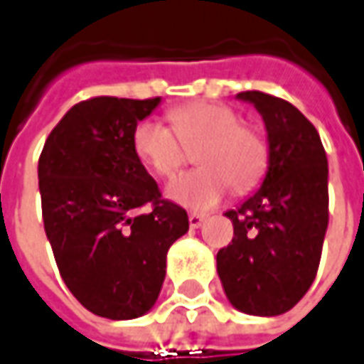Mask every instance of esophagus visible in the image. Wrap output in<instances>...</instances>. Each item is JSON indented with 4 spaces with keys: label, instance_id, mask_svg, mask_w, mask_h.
<instances>
[{
    "label": "esophagus",
    "instance_id": "34e87169",
    "mask_svg": "<svg viewBox=\"0 0 364 364\" xmlns=\"http://www.w3.org/2000/svg\"><path fill=\"white\" fill-rule=\"evenodd\" d=\"M205 217H207L205 213H195V211H193V213H189V225H191V229L201 227L203 221H205Z\"/></svg>",
    "mask_w": 364,
    "mask_h": 364
}]
</instances>
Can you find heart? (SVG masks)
Masks as SVG:
<instances>
[{
	"instance_id": "b5f03b06",
	"label": "heart",
	"mask_w": 364,
	"mask_h": 364,
	"mask_svg": "<svg viewBox=\"0 0 364 364\" xmlns=\"http://www.w3.org/2000/svg\"><path fill=\"white\" fill-rule=\"evenodd\" d=\"M171 127L143 119L131 143L139 161L161 179H171L195 150L201 167L169 185V197L191 209H207L235 193L253 189L269 167V143L259 131L241 123L239 113L223 103L191 101L169 111Z\"/></svg>"
}]
</instances>
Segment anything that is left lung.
Instances as JSON below:
<instances>
[{
    "label": "left lung",
    "instance_id": "obj_1",
    "mask_svg": "<svg viewBox=\"0 0 364 364\" xmlns=\"http://www.w3.org/2000/svg\"><path fill=\"white\" fill-rule=\"evenodd\" d=\"M263 115L269 171L261 189L227 211L231 243L217 253L227 299L247 315H283L317 277L328 225L327 153L295 105L263 91H241Z\"/></svg>",
    "mask_w": 364,
    "mask_h": 364
}]
</instances>
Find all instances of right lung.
Instances as JSON below:
<instances>
[{
    "mask_svg": "<svg viewBox=\"0 0 364 364\" xmlns=\"http://www.w3.org/2000/svg\"><path fill=\"white\" fill-rule=\"evenodd\" d=\"M159 101H79L39 155L43 227L59 275L87 311L113 321L155 305L167 251L189 231L187 211L163 199L131 143Z\"/></svg>",
    "mask_w": 364,
    "mask_h": 364,
    "instance_id": "1",
    "label": "right lung"
}]
</instances>
